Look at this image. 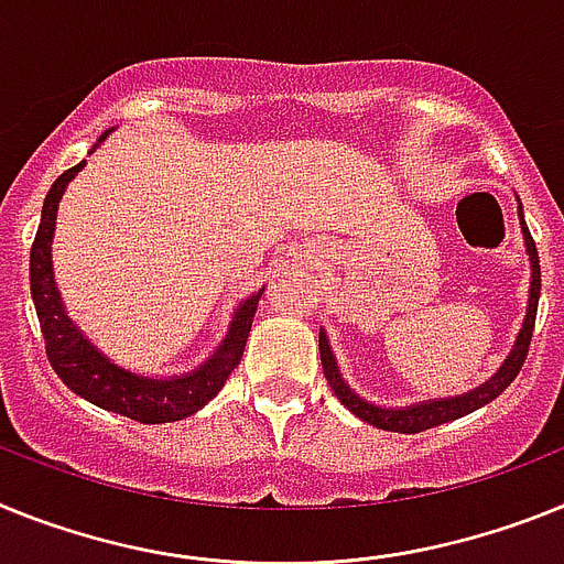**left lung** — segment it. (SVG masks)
I'll use <instances>...</instances> for the list:
<instances>
[{
  "mask_svg": "<svg viewBox=\"0 0 564 564\" xmlns=\"http://www.w3.org/2000/svg\"><path fill=\"white\" fill-rule=\"evenodd\" d=\"M519 224H522L525 252H528V261H531V292H528V312H525V321H522V329H519L511 355L506 357V364L499 366L497 375H494L491 380H486L482 386H477V389L457 394V398H437V400H425V403L403 405V409H383V405L369 403V400H364L360 394H355V391L349 389V383L343 380L340 369H337L335 355H332L329 337H326V332L321 329L323 375H326V380H329L335 398L340 400L351 414H357L364 423L375 425V429L400 431V434H417V431L434 429V425H443L448 423V420H459L465 417V414H471V411L482 409V405L491 403L494 398H499V394L513 383V377L519 375V369H522V364H525L528 346H531L533 323H536V306H540V286H542L540 254H536V243H533L531 232H528L525 227V218H522V207H519Z\"/></svg>",
  "mask_w": 564,
  "mask_h": 564,
  "instance_id": "1",
  "label": "left lung"
}]
</instances>
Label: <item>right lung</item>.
I'll use <instances>...</instances> for the list:
<instances>
[{
    "instance_id": "obj_1",
    "label": "right lung",
    "mask_w": 564,
    "mask_h": 564,
    "mask_svg": "<svg viewBox=\"0 0 564 564\" xmlns=\"http://www.w3.org/2000/svg\"><path fill=\"white\" fill-rule=\"evenodd\" d=\"M110 133L112 130H105L99 141H105ZM82 166H85V161L65 170L53 181L45 207H42L36 241L31 247V295L39 326L45 335L47 360L67 389L76 391L78 398H85L87 403L112 411V414H124V417L139 420V423H175V420L189 417L224 389L227 377L232 375L235 366L241 364L243 346H247L263 289L238 303L221 346L195 371L175 377H144L112 364L110 357L99 351L96 343L87 340L85 332L67 317L65 303H62L58 286L53 281L51 243L53 229H56V209L67 184L82 173Z\"/></svg>"
}]
</instances>
